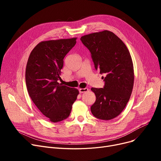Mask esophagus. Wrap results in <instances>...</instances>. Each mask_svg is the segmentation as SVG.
<instances>
[{"mask_svg":"<svg viewBox=\"0 0 161 161\" xmlns=\"http://www.w3.org/2000/svg\"><path fill=\"white\" fill-rule=\"evenodd\" d=\"M88 89L87 88H80V89H79V91H80V92H87L88 91Z\"/></svg>","mask_w":161,"mask_h":161,"instance_id":"esophagus-1","label":"esophagus"}]
</instances>
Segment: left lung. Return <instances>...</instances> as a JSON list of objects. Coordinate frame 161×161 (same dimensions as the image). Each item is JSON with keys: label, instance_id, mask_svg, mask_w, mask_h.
<instances>
[{"label": "left lung", "instance_id": "obj_1", "mask_svg": "<svg viewBox=\"0 0 161 161\" xmlns=\"http://www.w3.org/2000/svg\"><path fill=\"white\" fill-rule=\"evenodd\" d=\"M80 40L90 51L95 69L106 75L103 77L104 88H91L96 101L91 111L98 119H114L127 104L133 89L134 66L129 51L119 37L107 30L84 35Z\"/></svg>", "mask_w": 161, "mask_h": 161}]
</instances>
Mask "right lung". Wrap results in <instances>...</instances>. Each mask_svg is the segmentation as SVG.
<instances>
[{
	"label": "right lung",
	"mask_w": 161,
	"mask_h": 161,
	"mask_svg": "<svg viewBox=\"0 0 161 161\" xmlns=\"http://www.w3.org/2000/svg\"><path fill=\"white\" fill-rule=\"evenodd\" d=\"M77 38L42 41L30 53L25 70L29 95L41 113L57 123L69 116L79 91L58 82L63 59Z\"/></svg>",
	"instance_id": "1"
}]
</instances>
